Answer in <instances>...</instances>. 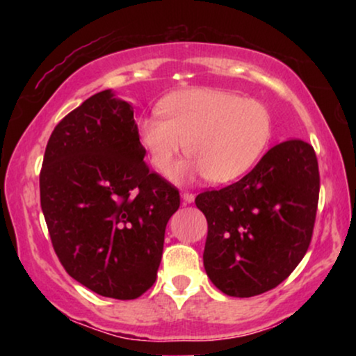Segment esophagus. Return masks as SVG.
<instances>
[{"label":"esophagus","mask_w":356,"mask_h":356,"mask_svg":"<svg viewBox=\"0 0 356 356\" xmlns=\"http://www.w3.org/2000/svg\"><path fill=\"white\" fill-rule=\"evenodd\" d=\"M181 199H183V201L186 202V204H191V202L194 201V194L184 191V193H181Z\"/></svg>","instance_id":"1"}]
</instances>
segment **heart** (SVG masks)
I'll use <instances>...</instances> for the list:
<instances>
[{
    "mask_svg": "<svg viewBox=\"0 0 356 356\" xmlns=\"http://www.w3.org/2000/svg\"><path fill=\"white\" fill-rule=\"evenodd\" d=\"M160 115L138 121V134L150 163L162 175L177 167L179 155L193 160L178 179L206 175L227 183L245 175L269 144L272 116L264 104L218 89H188L165 97Z\"/></svg>",
    "mask_w": 356,
    "mask_h": 356,
    "instance_id": "heart-1",
    "label": "heart"
}]
</instances>
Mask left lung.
<instances>
[{
    "instance_id": "1",
    "label": "left lung",
    "mask_w": 356,
    "mask_h": 356,
    "mask_svg": "<svg viewBox=\"0 0 356 356\" xmlns=\"http://www.w3.org/2000/svg\"><path fill=\"white\" fill-rule=\"evenodd\" d=\"M318 199V159L301 139L274 145L240 181L197 194L212 284L238 298L282 284L308 251Z\"/></svg>"
}]
</instances>
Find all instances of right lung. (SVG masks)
Listing matches in <instances>:
<instances>
[{
  "label": "right lung",
  "mask_w": 356,
  "mask_h": 356,
  "mask_svg": "<svg viewBox=\"0 0 356 356\" xmlns=\"http://www.w3.org/2000/svg\"><path fill=\"white\" fill-rule=\"evenodd\" d=\"M133 105L102 90L48 139L40 204L58 259L102 296L134 300L157 279L178 189L144 162Z\"/></svg>",
  "instance_id": "add662e5"
}]
</instances>
